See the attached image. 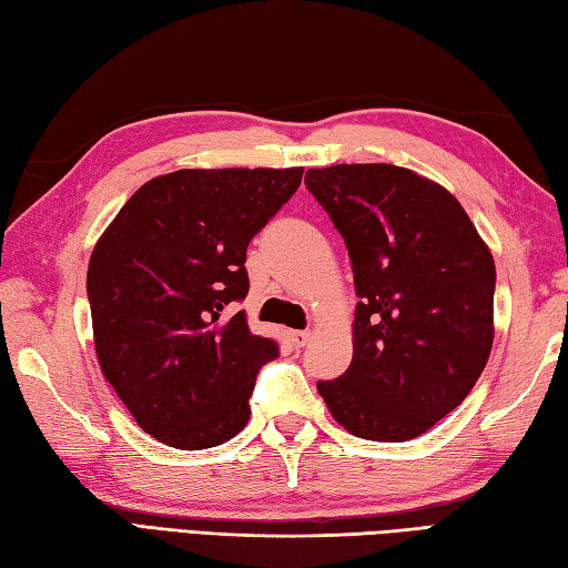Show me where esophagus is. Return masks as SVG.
<instances>
[{"mask_svg":"<svg viewBox=\"0 0 568 568\" xmlns=\"http://www.w3.org/2000/svg\"><path fill=\"white\" fill-rule=\"evenodd\" d=\"M310 336H312V334H310L307 329H305V332L297 329V332H291V342H293L295 348H300V346H305V344L310 342Z\"/></svg>","mask_w":568,"mask_h":568,"instance_id":"obj_1","label":"esophagus"}]
</instances>
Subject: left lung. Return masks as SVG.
I'll return each mask as SVG.
<instances>
[{"label": "left lung", "instance_id": "8db88e82", "mask_svg": "<svg viewBox=\"0 0 568 568\" xmlns=\"http://www.w3.org/2000/svg\"><path fill=\"white\" fill-rule=\"evenodd\" d=\"M305 185L344 236L358 295L352 366L317 390L356 437L415 439L488 364L496 263L452 192L407 168H310Z\"/></svg>", "mask_w": 568, "mask_h": 568}]
</instances>
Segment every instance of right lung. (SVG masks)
I'll return each instance as SVG.
<instances>
[{"instance_id": "obj_1", "label": "right lung", "mask_w": 568, "mask_h": 568, "mask_svg": "<svg viewBox=\"0 0 568 568\" xmlns=\"http://www.w3.org/2000/svg\"><path fill=\"white\" fill-rule=\"evenodd\" d=\"M303 168H185L129 197L92 251L100 368L143 432L175 449L224 444L277 344L251 334L248 241L295 195Z\"/></svg>"}]
</instances>
